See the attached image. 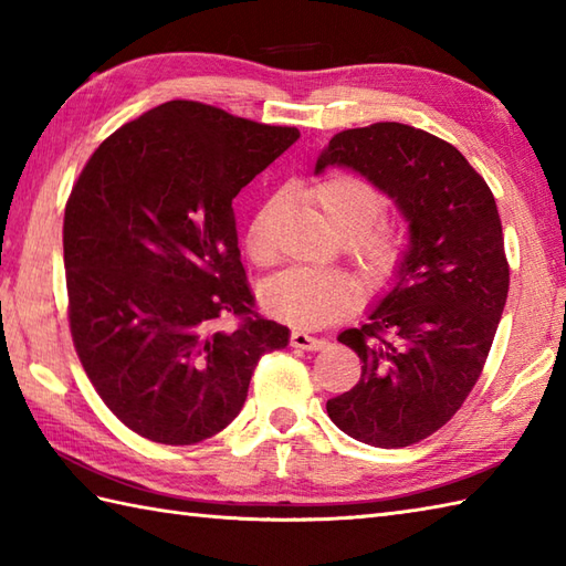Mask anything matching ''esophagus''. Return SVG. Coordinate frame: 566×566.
Wrapping results in <instances>:
<instances>
[{
	"mask_svg": "<svg viewBox=\"0 0 566 566\" xmlns=\"http://www.w3.org/2000/svg\"><path fill=\"white\" fill-rule=\"evenodd\" d=\"M292 347H298V350H323L326 347V340L314 338L304 331H292Z\"/></svg>",
	"mask_w": 566,
	"mask_h": 566,
	"instance_id": "obj_1",
	"label": "esophagus"
}]
</instances>
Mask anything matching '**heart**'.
I'll return each mask as SVG.
<instances>
[{
	"label": "heart",
	"mask_w": 566,
	"mask_h": 566,
	"mask_svg": "<svg viewBox=\"0 0 566 566\" xmlns=\"http://www.w3.org/2000/svg\"><path fill=\"white\" fill-rule=\"evenodd\" d=\"M323 226L343 240L369 282H379L399 258V235L391 226L377 223L384 211L379 191L353 175H333L311 189ZM274 201L252 216L245 231V250L258 264L274 262L268 226ZM262 304L272 316L296 328H323L355 308L359 290L350 274L335 270H286L262 286Z\"/></svg>",
	"instance_id": "heart-1"
}]
</instances>
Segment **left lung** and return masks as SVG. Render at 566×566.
I'll return each instance as SVG.
<instances>
[{"instance_id":"left-lung-1","label":"left lung","mask_w":566,"mask_h":566,"mask_svg":"<svg viewBox=\"0 0 566 566\" xmlns=\"http://www.w3.org/2000/svg\"><path fill=\"white\" fill-rule=\"evenodd\" d=\"M331 165L394 201L408 245L367 321L338 335L363 377L326 408L359 442L408 448L448 423L482 375L509 296L499 209L460 150L406 124L343 130L316 175Z\"/></svg>"}]
</instances>
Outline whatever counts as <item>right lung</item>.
<instances>
[{"instance_id":"obj_1","label":"right lung","mask_w":566,"mask_h":566,"mask_svg":"<svg viewBox=\"0 0 566 566\" xmlns=\"http://www.w3.org/2000/svg\"><path fill=\"white\" fill-rule=\"evenodd\" d=\"M298 130L167 102L94 150L65 207L70 331L112 413L138 436L195 444L240 413L290 328L252 314L233 199ZM238 315L239 328L214 321Z\"/></svg>"}]
</instances>
